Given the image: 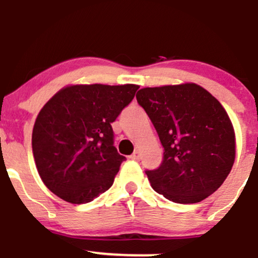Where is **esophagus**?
I'll return each mask as SVG.
<instances>
[{"label":"esophagus","mask_w":258,"mask_h":258,"mask_svg":"<svg viewBox=\"0 0 258 258\" xmlns=\"http://www.w3.org/2000/svg\"><path fill=\"white\" fill-rule=\"evenodd\" d=\"M131 159L136 160V161L141 160V152H139V150H135V153H133L131 155Z\"/></svg>","instance_id":"esophagus-1"}]
</instances>
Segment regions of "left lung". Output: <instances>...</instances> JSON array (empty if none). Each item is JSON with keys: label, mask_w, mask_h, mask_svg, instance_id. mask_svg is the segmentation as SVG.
<instances>
[{"label": "left lung", "mask_w": 258, "mask_h": 258, "mask_svg": "<svg viewBox=\"0 0 258 258\" xmlns=\"http://www.w3.org/2000/svg\"><path fill=\"white\" fill-rule=\"evenodd\" d=\"M164 147V158L146 173L156 193L177 204H195L222 185L235 159V135L227 111L195 84L137 92Z\"/></svg>", "instance_id": "obj_1"}]
</instances>
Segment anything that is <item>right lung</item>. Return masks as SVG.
I'll use <instances>...</instances> for the list:
<instances>
[{
	"label": "right lung",
	"instance_id": "1",
	"mask_svg": "<svg viewBox=\"0 0 258 258\" xmlns=\"http://www.w3.org/2000/svg\"><path fill=\"white\" fill-rule=\"evenodd\" d=\"M138 88L69 86L41 109L32 130V154L52 193L68 203L86 204L110 188L126 159L114 147L111 123Z\"/></svg>",
	"mask_w": 258,
	"mask_h": 258
}]
</instances>
